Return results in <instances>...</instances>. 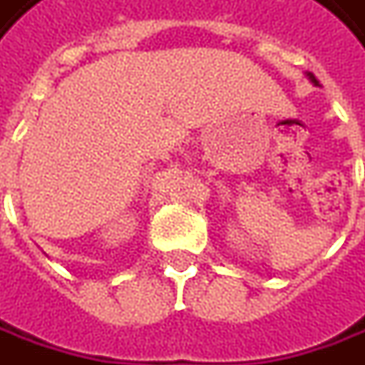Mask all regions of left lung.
<instances>
[{
  "label": "left lung",
  "mask_w": 365,
  "mask_h": 365,
  "mask_svg": "<svg viewBox=\"0 0 365 365\" xmlns=\"http://www.w3.org/2000/svg\"><path fill=\"white\" fill-rule=\"evenodd\" d=\"M307 76H309V80H312V82H314L315 86H319V82H317V78H315V76L312 74V72H309V74H307Z\"/></svg>",
  "instance_id": "left-lung-1"
}]
</instances>
